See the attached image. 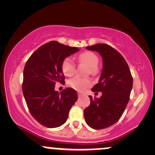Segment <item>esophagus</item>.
<instances>
[{
    "label": "esophagus",
    "instance_id": "1",
    "mask_svg": "<svg viewBox=\"0 0 155 155\" xmlns=\"http://www.w3.org/2000/svg\"><path fill=\"white\" fill-rule=\"evenodd\" d=\"M78 96H79V97H82V96H83V94L80 93V92H78Z\"/></svg>",
    "mask_w": 155,
    "mask_h": 155
}]
</instances>
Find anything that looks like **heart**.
<instances>
[{"label":"heart","instance_id":"1","mask_svg":"<svg viewBox=\"0 0 155 155\" xmlns=\"http://www.w3.org/2000/svg\"><path fill=\"white\" fill-rule=\"evenodd\" d=\"M98 61L97 56L92 51H84L78 56L79 63L85 64L87 65L86 74H90L92 76H96L99 73V68L97 66ZM61 68L65 76H71L75 72L76 65L71 59L67 58L63 60ZM68 84L77 91L83 92L91 86L92 81L88 77L75 76L68 81Z\"/></svg>","mask_w":155,"mask_h":155}]
</instances>
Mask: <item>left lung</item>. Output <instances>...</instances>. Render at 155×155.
Returning a JSON list of instances; mask_svg holds the SVG:
<instances>
[{
    "label": "left lung",
    "mask_w": 155,
    "mask_h": 155,
    "mask_svg": "<svg viewBox=\"0 0 155 155\" xmlns=\"http://www.w3.org/2000/svg\"><path fill=\"white\" fill-rule=\"evenodd\" d=\"M86 49L97 51L103 58L100 79L92 89L94 92H101L102 95L99 98L89 96L90 104L84 110V116L90 127L104 129L116 123L122 117L130 99L133 77L127 62L111 46L97 44Z\"/></svg>",
    "instance_id": "8db88e82"
}]
</instances>
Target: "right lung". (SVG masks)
Here are the masks:
<instances>
[{
    "mask_svg": "<svg viewBox=\"0 0 155 155\" xmlns=\"http://www.w3.org/2000/svg\"><path fill=\"white\" fill-rule=\"evenodd\" d=\"M78 51V48L52 41L36 49L26 62L23 95L30 113L45 127L54 128L65 123L77 100L75 90L67 87L59 93L54 85L65 82L61 68L63 60Z\"/></svg>",
    "mask_w": 155,
    "mask_h": 155,
    "instance_id": "right-lung-1",
    "label": "right lung"
}]
</instances>
